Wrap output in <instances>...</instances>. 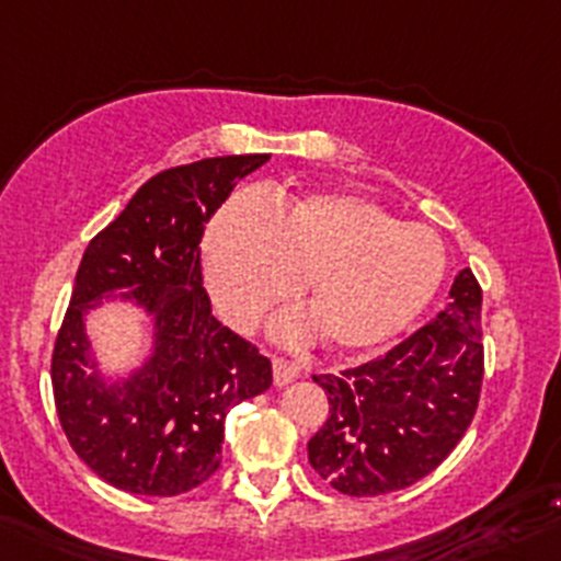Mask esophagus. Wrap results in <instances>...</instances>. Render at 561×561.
Returning a JSON list of instances; mask_svg holds the SVG:
<instances>
[{"mask_svg":"<svg viewBox=\"0 0 561 561\" xmlns=\"http://www.w3.org/2000/svg\"><path fill=\"white\" fill-rule=\"evenodd\" d=\"M298 376H301V368H298V365L287 363V359H279V357L274 359V385L276 387L290 385V381L298 379Z\"/></svg>","mask_w":561,"mask_h":561,"instance_id":"1","label":"esophagus"}]
</instances>
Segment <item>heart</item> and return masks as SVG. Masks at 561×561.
<instances>
[{"mask_svg":"<svg viewBox=\"0 0 561 561\" xmlns=\"http://www.w3.org/2000/svg\"><path fill=\"white\" fill-rule=\"evenodd\" d=\"M204 271L218 312L238 329L305 282L312 312L279 318L276 337L293 343L321 329L332 348L359 352L401 334L432 305L446 243L357 193H310L276 209L238 198L209 224Z\"/></svg>","mask_w":561,"mask_h":561,"instance_id":"1","label":"heart"}]
</instances>
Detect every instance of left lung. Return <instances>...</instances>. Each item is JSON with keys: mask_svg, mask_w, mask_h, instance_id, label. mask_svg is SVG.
<instances>
[{"mask_svg": "<svg viewBox=\"0 0 561 561\" xmlns=\"http://www.w3.org/2000/svg\"><path fill=\"white\" fill-rule=\"evenodd\" d=\"M448 307L385 357L340 376H312L329 415L307 443L310 465L345 495L415 484L457 448L479 407L481 287L459 271Z\"/></svg>", "mask_w": 561, "mask_h": 561, "instance_id": "left-lung-1", "label": "left lung"}]
</instances>
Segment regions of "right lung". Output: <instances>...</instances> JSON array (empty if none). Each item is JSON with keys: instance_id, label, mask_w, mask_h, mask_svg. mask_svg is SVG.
Returning <instances> with one entry per match:
<instances>
[{"instance_id": "add662e5", "label": "right lung", "mask_w": 561, "mask_h": 561, "mask_svg": "<svg viewBox=\"0 0 561 561\" xmlns=\"http://www.w3.org/2000/svg\"><path fill=\"white\" fill-rule=\"evenodd\" d=\"M268 154L209 157L151 176L88 243L51 354L60 426L77 457L135 495H180L221 465L224 417L271 387V363L221 327L202 287L204 224ZM104 300L140 309L150 352L124 375L84 321Z\"/></svg>"}]
</instances>
